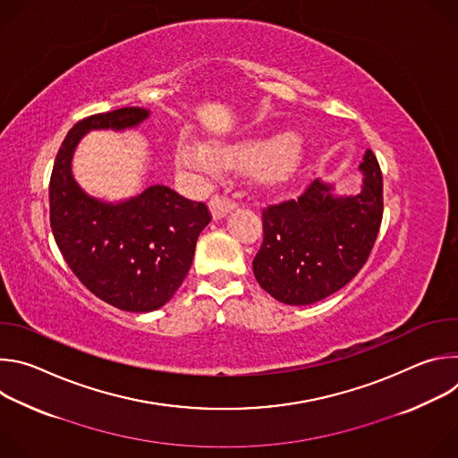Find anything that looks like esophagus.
<instances>
[{
    "instance_id": "esophagus-1",
    "label": "esophagus",
    "mask_w": 458,
    "mask_h": 458,
    "mask_svg": "<svg viewBox=\"0 0 458 458\" xmlns=\"http://www.w3.org/2000/svg\"><path fill=\"white\" fill-rule=\"evenodd\" d=\"M232 208H235V201H232L230 198H226V195H223V193H216L214 198L210 199V210H212L214 219H221Z\"/></svg>"
}]
</instances>
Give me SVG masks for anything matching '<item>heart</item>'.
Returning a JSON list of instances; mask_svg holds the SVG:
<instances>
[{
	"label": "heart",
	"instance_id": "1",
	"mask_svg": "<svg viewBox=\"0 0 458 458\" xmlns=\"http://www.w3.org/2000/svg\"><path fill=\"white\" fill-rule=\"evenodd\" d=\"M250 161L251 175L263 184L288 181L301 161V145L293 138H281L268 145L255 143H205L182 138L177 145V163L205 175H217L223 168Z\"/></svg>",
	"mask_w": 458,
	"mask_h": 458
}]
</instances>
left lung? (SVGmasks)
I'll use <instances>...</instances> for the list:
<instances>
[{
    "label": "left lung",
    "mask_w": 458,
    "mask_h": 458,
    "mask_svg": "<svg viewBox=\"0 0 458 458\" xmlns=\"http://www.w3.org/2000/svg\"><path fill=\"white\" fill-rule=\"evenodd\" d=\"M362 191L334 198L311 181L297 199L263 208V242L253 276L284 304L304 306L348 284L366 265L382 221V172L371 150L360 165Z\"/></svg>",
    "instance_id": "1"
}]
</instances>
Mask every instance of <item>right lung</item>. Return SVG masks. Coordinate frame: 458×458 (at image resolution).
Segmentation results:
<instances>
[{"instance_id": "1", "label": "right lung", "mask_w": 458, "mask_h": 458, "mask_svg": "<svg viewBox=\"0 0 458 458\" xmlns=\"http://www.w3.org/2000/svg\"><path fill=\"white\" fill-rule=\"evenodd\" d=\"M147 115L145 108L124 106L78 121L57 150L48 184L50 228L63 259L96 297L136 313L174 297L210 210L163 184L126 203L105 205L76 184L71 159L89 130L136 126Z\"/></svg>"}]
</instances>
